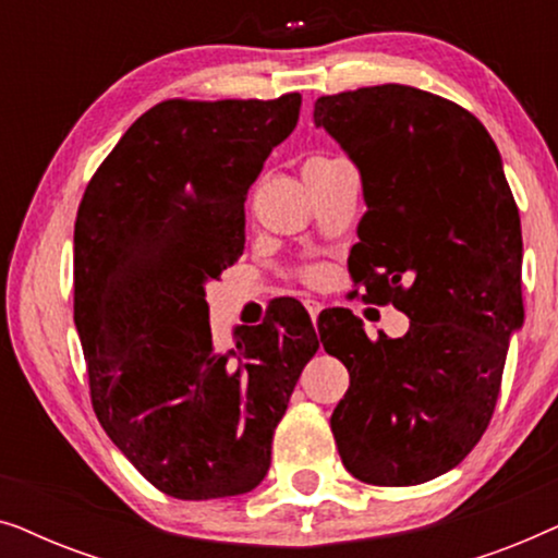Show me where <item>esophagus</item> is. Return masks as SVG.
I'll return each mask as SVG.
<instances>
[{"instance_id":"esophagus-1","label":"esophagus","mask_w":558,"mask_h":558,"mask_svg":"<svg viewBox=\"0 0 558 558\" xmlns=\"http://www.w3.org/2000/svg\"><path fill=\"white\" fill-rule=\"evenodd\" d=\"M304 307H307V312H310V317H312V323H317L319 312H323V304H319V302H315V300H307V302H304Z\"/></svg>"}]
</instances>
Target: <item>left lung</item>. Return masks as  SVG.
I'll use <instances>...</instances> for the list:
<instances>
[{"instance_id":"left-lung-1","label":"left lung","mask_w":558,"mask_h":558,"mask_svg":"<svg viewBox=\"0 0 558 558\" xmlns=\"http://www.w3.org/2000/svg\"><path fill=\"white\" fill-rule=\"evenodd\" d=\"M315 124L361 172L368 205L348 269L409 332L371 340L353 312L319 317L350 388L330 426L350 475L403 487L445 475L490 424L523 325L521 216L500 151L468 109L386 83L323 96ZM357 294V289H355Z\"/></svg>"}]
</instances>
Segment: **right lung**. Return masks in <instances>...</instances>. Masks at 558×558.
I'll return each mask as SVG.
<instances>
[{
    "label": "right lung",
    "instance_id": "add662e5",
    "mask_svg": "<svg viewBox=\"0 0 558 558\" xmlns=\"http://www.w3.org/2000/svg\"><path fill=\"white\" fill-rule=\"evenodd\" d=\"M300 106V94L170 98L126 129L83 193L73 319L90 403L121 454L172 498L262 483L274 429L319 348L296 300L218 348L205 302V284L243 254L248 187Z\"/></svg>",
    "mask_w": 558,
    "mask_h": 558
}]
</instances>
